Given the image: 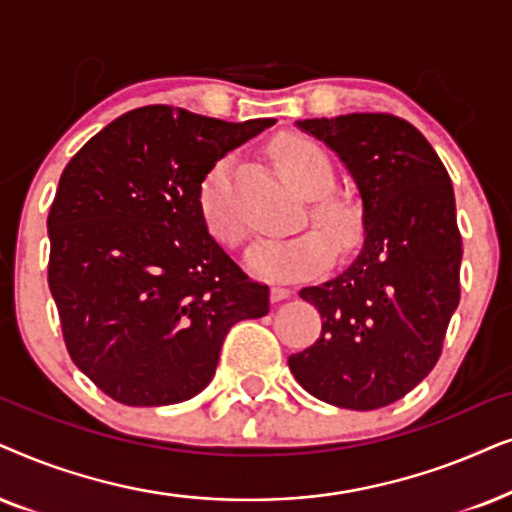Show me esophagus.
<instances>
[{
  "label": "esophagus",
  "instance_id": "obj_1",
  "mask_svg": "<svg viewBox=\"0 0 512 512\" xmlns=\"http://www.w3.org/2000/svg\"><path fill=\"white\" fill-rule=\"evenodd\" d=\"M271 302H281V299H288L290 297V290L285 288V285H271Z\"/></svg>",
  "mask_w": 512,
  "mask_h": 512
}]
</instances>
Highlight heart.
<instances>
[{
	"label": "heart",
	"mask_w": 512,
	"mask_h": 512,
	"mask_svg": "<svg viewBox=\"0 0 512 512\" xmlns=\"http://www.w3.org/2000/svg\"><path fill=\"white\" fill-rule=\"evenodd\" d=\"M269 156L288 185L309 199V217L318 227L288 238H262L245 255L248 267L271 281H288L316 274L332 257V243L339 250L358 245L363 236V208L349 194L335 192V163L316 140L297 133H283L271 140ZM201 220L210 236L222 245H238L245 236L243 217L231 201L229 159L217 161L199 185ZM330 235L333 241L326 238Z\"/></svg>",
	"instance_id": "obj_1"
}]
</instances>
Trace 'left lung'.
I'll return each mask as SVG.
<instances>
[{"mask_svg": "<svg viewBox=\"0 0 512 512\" xmlns=\"http://www.w3.org/2000/svg\"><path fill=\"white\" fill-rule=\"evenodd\" d=\"M297 126L335 149L356 180L365 243L342 274L299 290L323 330L288 365L318 400L377 410L433 370L459 306L463 248L452 180L431 142L393 114Z\"/></svg>", "mask_w": 512, "mask_h": 512, "instance_id": "1", "label": "left lung"}]
</instances>
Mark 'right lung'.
I'll return each instance as SVG.
<instances>
[{
  "instance_id": "1",
  "label": "right lung",
  "mask_w": 512,
  "mask_h": 512,
  "mask_svg": "<svg viewBox=\"0 0 512 512\" xmlns=\"http://www.w3.org/2000/svg\"><path fill=\"white\" fill-rule=\"evenodd\" d=\"M274 124L149 105L65 166L46 220L49 288L74 365L117 403L194 398L231 325L269 313V288L213 241L196 196L224 154Z\"/></svg>"
}]
</instances>
